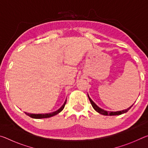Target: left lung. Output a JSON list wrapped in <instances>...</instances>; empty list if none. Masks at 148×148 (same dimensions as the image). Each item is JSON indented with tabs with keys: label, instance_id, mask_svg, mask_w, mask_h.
I'll return each instance as SVG.
<instances>
[{
	"label": "left lung",
	"instance_id": "obj_1",
	"mask_svg": "<svg viewBox=\"0 0 148 148\" xmlns=\"http://www.w3.org/2000/svg\"><path fill=\"white\" fill-rule=\"evenodd\" d=\"M87 95H88V98L89 99L90 102H91V104L92 105V108H93L95 111H97V112H98V113L101 114L102 115H104V116H119V115H121L123 114H125V113H126V112H128L129 110L131 108V107L133 106V104H132V106H131L129 108H128L127 109L121 110V111L109 112V111H106V110H104L103 109H102V108H99L96 104L93 101H92L91 99L89 97L88 94H87Z\"/></svg>",
	"mask_w": 148,
	"mask_h": 148
}]
</instances>
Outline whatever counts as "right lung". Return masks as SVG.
<instances>
[{
	"label": "right lung",
	"instance_id": "add662e5",
	"mask_svg": "<svg viewBox=\"0 0 148 148\" xmlns=\"http://www.w3.org/2000/svg\"><path fill=\"white\" fill-rule=\"evenodd\" d=\"M66 99L65 102H64V104L62 105V106L59 109H58L56 111H55L53 112H51V113H47V114H30V113H27V112H25V114H27V116L32 117V118L34 119H42V118H48V117H51L52 116H56V115L60 113L63 108H64L65 104H66Z\"/></svg>",
	"mask_w": 148,
	"mask_h": 148
}]
</instances>
